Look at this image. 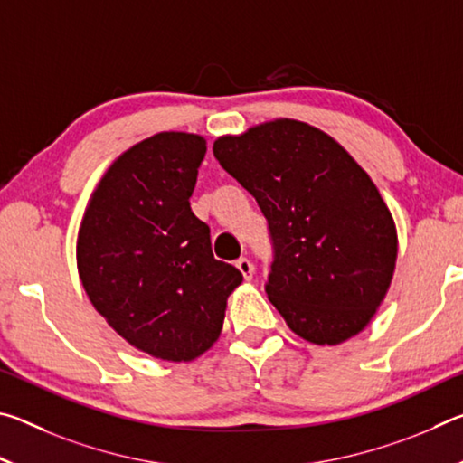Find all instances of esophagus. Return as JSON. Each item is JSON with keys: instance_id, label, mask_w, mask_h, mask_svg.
Segmentation results:
<instances>
[{"instance_id": "obj_1", "label": "esophagus", "mask_w": 463, "mask_h": 463, "mask_svg": "<svg viewBox=\"0 0 463 463\" xmlns=\"http://www.w3.org/2000/svg\"><path fill=\"white\" fill-rule=\"evenodd\" d=\"M237 268H239V271L242 273V278H245V279L253 278L255 268H253V263L247 260V257H241V260H237Z\"/></svg>"}]
</instances>
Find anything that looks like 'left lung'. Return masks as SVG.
Here are the masks:
<instances>
[{"instance_id": "obj_1", "label": "left lung", "mask_w": 463, "mask_h": 463, "mask_svg": "<svg viewBox=\"0 0 463 463\" xmlns=\"http://www.w3.org/2000/svg\"><path fill=\"white\" fill-rule=\"evenodd\" d=\"M268 218L269 302L292 331L339 345L370 325L396 268V224L370 175L326 132L279 118L214 140Z\"/></svg>"}]
</instances>
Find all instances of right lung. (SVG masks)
Listing matches in <instances>:
<instances>
[{
    "label": "right lung",
    "mask_w": 463,
    "mask_h": 463,
    "mask_svg": "<svg viewBox=\"0 0 463 463\" xmlns=\"http://www.w3.org/2000/svg\"><path fill=\"white\" fill-rule=\"evenodd\" d=\"M206 140L159 132L124 151L85 208L77 269L90 300L124 341L165 362L216 343L242 276L214 260L210 229L190 208Z\"/></svg>",
    "instance_id": "right-lung-1"
}]
</instances>
